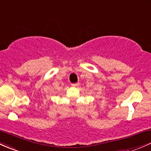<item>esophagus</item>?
I'll list each match as a JSON object with an SVG mask.
<instances>
[{
    "mask_svg": "<svg viewBox=\"0 0 151 151\" xmlns=\"http://www.w3.org/2000/svg\"><path fill=\"white\" fill-rule=\"evenodd\" d=\"M79 83H72V86H78Z\"/></svg>",
    "mask_w": 151,
    "mask_h": 151,
    "instance_id": "34e87169",
    "label": "esophagus"
}]
</instances>
